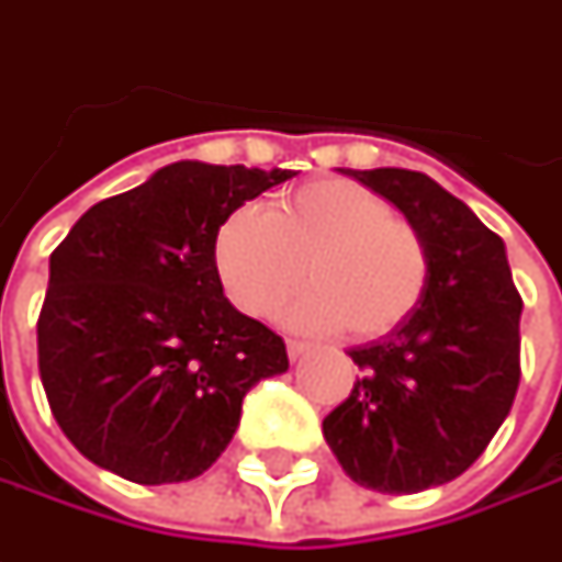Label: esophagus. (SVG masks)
Here are the masks:
<instances>
[{
    "label": "esophagus",
    "mask_w": 562,
    "mask_h": 562,
    "mask_svg": "<svg viewBox=\"0 0 562 562\" xmlns=\"http://www.w3.org/2000/svg\"><path fill=\"white\" fill-rule=\"evenodd\" d=\"M306 350H310V344H306V340H296V337L288 340V357L291 359H300Z\"/></svg>",
    "instance_id": "esophagus-1"
}]
</instances>
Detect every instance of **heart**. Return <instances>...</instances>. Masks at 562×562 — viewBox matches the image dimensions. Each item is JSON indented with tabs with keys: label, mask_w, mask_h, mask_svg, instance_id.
I'll use <instances>...</instances> for the list:
<instances>
[{
	"label": "heart",
	"mask_w": 562,
	"mask_h": 562,
	"mask_svg": "<svg viewBox=\"0 0 562 562\" xmlns=\"http://www.w3.org/2000/svg\"><path fill=\"white\" fill-rule=\"evenodd\" d=\"M215 269L231 303L247 315L274 313L300 284L291 310L303 328H340L378 340L406 325L428 291L431 252L409 218L372 187L318 178L269 209L231 212L215 237Z\"/></svg>",
	"instance_id": "1"
}]
</instances>
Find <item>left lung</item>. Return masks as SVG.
<instances>
[{
  "instance_id": "8db88e82",
  "label": "left lung",
  "mask_w": 562,
  "mask_h": 562,
  "mask_svg": "<svg viewBox=\"0 0 562 562\" xmlns=\"http://www.w3.org/2000/svg\"><path fill=\"white\" fill-rule=\"evenodd\" d=\"M344 171V168H340ZM425 234L428 291L394 335L353 347L350 397L325 441L357 485L416 494L463 475L509 416L519 387V315L504 240L422 171H353Z\"/></svg>"
}]
</instances>
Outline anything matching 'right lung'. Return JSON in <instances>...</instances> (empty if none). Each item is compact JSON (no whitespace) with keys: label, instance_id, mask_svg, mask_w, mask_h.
Masks as SVG:
<instances>
[{"label":"right lung","instance_id":"obj_1","mask_svg":"<svg viewBox=\"0 0 562 562\" xmlns=\"http://www.w3.org/2000/svg\"><path fill=\"white\" fill-rule=\"evenodd\" d=\"M293 171L175 162L87 209L49 256L40 381L77 450L137 485L190 482L222 457L247 391L288 347L222 293L215 237Z\"/></svg>","mask_w":562,"mask_h":562}]
</instances>
